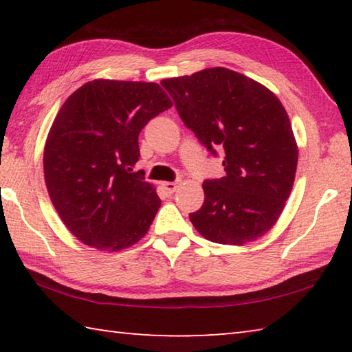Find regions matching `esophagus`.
<instances>
[{"mask_svg":"<svg viewBox=\"0 0 352 352\" xmlns=\"http://www.w3.org/2000/svg\"><path fill=\"white\" fill-rule=\"evenodd\" d=\"M162 186L168 194H174L175 190H178V188L182 186V183L180 182H163Z\"/></svg>","mask_w":352,"mask_h":352,"instance_id":"34e87169","label":"esophagus"}]
</instances>
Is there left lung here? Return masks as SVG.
I'll return each mask as SVG.
<instances>
[{"instance_id":"obj_1","label":"left lung","mask_w":352,"mask_h":352,"mask_svg":"<svg viewBox=\"0 0 352 352\" xmlns=\"http://www.w3.org/2000/svg\"><path fill=\"white\" fill-rule=\"evenodd\" d=\"M162 85L201 144L225 152L226 175L204 183V205L189 214L195 230L223 245H243L269 233L294 188L298 163L281 100L262 83L222 67L170 77Z\"/></svg>"}]
</instances>
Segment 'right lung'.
Wrapping results in <instances>:
<instances>
[{"label":"right lung","instance_id":"1","mask_svg":"<svg viewBox=\"0 0 352 352\" xmlns=\"http://www.w3.org/2000/svg\"><path fill=\"white\" fill-rule=\"evenodd\" d=\"M170 107L155 82L94 79L58 110L45 142V183L62 222L85 245L121 252L147 234L162 200L133 172L138 136Z\"/></svg>","mask_w":352,"mask_h":352}]
</instances>
